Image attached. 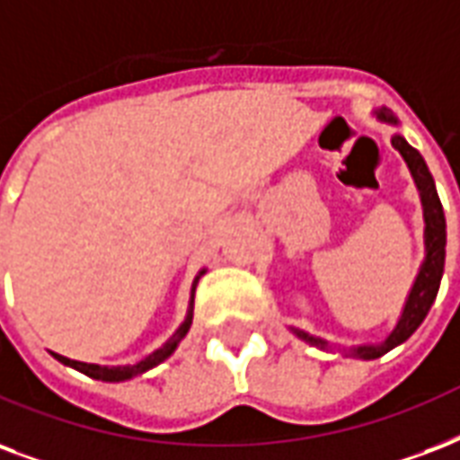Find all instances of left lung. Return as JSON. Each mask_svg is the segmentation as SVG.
Here are the masks:
<instances>
[{
	"mask_svg": "<svg viewBox=\"0 0 460 460\" xmlns=\"http://www.w3.org/2000/svg\"><path fill=\"white\" fill-rule=\"evenodd\" d=\"M371 113H374L376 120L398 128V118H395L385 105L374 108ZM391 145L398 149L402 161L408 164L410 175H412L417 192H420L422 219H425V258L420 262L415 282L410 287L401 315H398V321H395L394 328L388 331V335L378 340V342L342 347L345 355L355 357V359H378V357H384L385 352H391L394 347L402 345V342L422 325V321H425L427 314H429V308H432L434 299H437V292H439L441 275H444V258H447V219H444V209H441L432 173H429V168H427L422 154L417 152V149H412V146L408 145V139H405L401 132H395V135L391 137ZM289 331H292L299 340L308 342V345L318 347V349H331L332 347L328 340L318 338V335H311V332L301 331V328H294V325H289Z\"/></svg>",
	"mask_w": 460,
	"mask_h": 460,
	"instance_id": "8db88e82",
	"label": "left lung"
}]
</instances>
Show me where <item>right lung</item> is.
I'll return each mask as SVG.
<instances>
[{
	"label": "right lung",
	"mask_w": 460,
	"mask_h": 460,
	"mask_svg": "<svg viewBox=\"0 0 460 460\" xmlns=\"http://www.w3.org/2000/svg\"><path fill=\"white\" fill-rule=\"evenodd\" d=\"M207 268H202L195 275V279H192V287H190V301H188V311H185V318L183 323L178 325V331L171 335V338L164 342V345L159 347V349H154L152 355H146L145 359H139V362L135 364H118V367H105V364H89V362H76V359H69V357H62L58 355V352H52V357L58 359V362H62L65 367H72V369L82 371V374H86V376L96 378V381H108V384H120V381H129V378L135 376H142V374H146L149 369H154V367H159L161 362H166L168 357L173 355L175 349H178V345H181V340L188 335V331H190V323H192V304H195V287H198L199 277L205 275Z\"/></svg>",
	"instance_id": "obj_1"
}]
</instances>
